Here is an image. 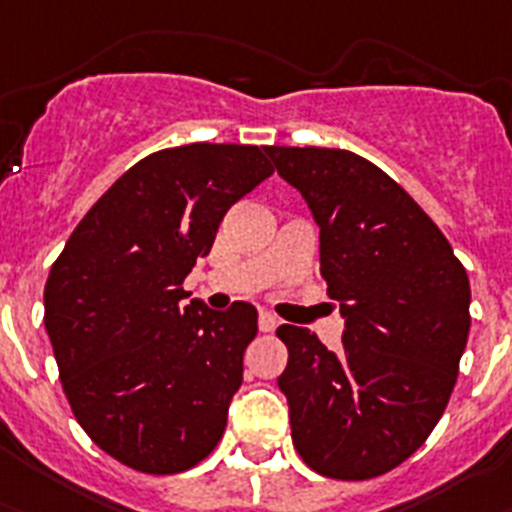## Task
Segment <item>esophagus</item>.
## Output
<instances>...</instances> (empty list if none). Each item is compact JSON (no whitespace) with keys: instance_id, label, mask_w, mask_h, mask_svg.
I'll return each instance as SVG.
<instances>
[{"instance_id":"esophagus-1","label":"esophagus","mask_w":512,"mask_h":512,"mask_svg":"<svg viewBox=\"0 0 512 512\" xmlns=\"http://www.w3.org/2000/svg\"><path fill=\"white\" fill-rule=\"evenodd\" d=\"M257 327H260V332H273L275 327H278V319H275L270 311H260V317H257Z\"/></svg>"}]
</instances>
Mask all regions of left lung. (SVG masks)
Here are the masks:
<instances>
[{"label": "left lung", "instance_id": "8db88e82", "mask_svg": "<svg viewBox=\"0 0 512 512\" xmlns=\"http://www.w3.org/2000/svg\"><path fill=\"white\" fill-rule=\"evenodd\" d=\"M265 154L317 221L327 296L345 319L337 350L306 327H278L293 446L324 477H379L446 410L469 337V278L428 213L368 159L319 146Z\"/></svg>", "mask_w": 512, "mask_h": 512}]
</instances>
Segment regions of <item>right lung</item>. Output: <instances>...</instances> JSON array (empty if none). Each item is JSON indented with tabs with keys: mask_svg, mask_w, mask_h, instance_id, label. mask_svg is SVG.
I'll return each instance as SVG.
<instances>
[{
	"mask_svg": "<svg viewBox=\"0 0 512 512\" xmlns=\"http://www.w3.org/2000/svg\"><path fill=\"white\" fill-rule=\"evenodd\" d=\"M270 175L257 146L149 154L53 262L43 306L66 399L84 433L131 469L177 474L224 435L257 309L188 304L182 281L211 252L226 211Z\"/></svg>",
	"mask_w": 512,
	"mask_h": 512,
	"instance_id": "1",
	"label": "right lung"
}]
</instances>
